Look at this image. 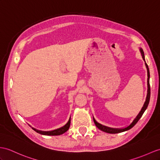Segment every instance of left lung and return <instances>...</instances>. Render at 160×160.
<instances>
[{"instance_id":"8db88e82","label":"left lung","mask_w":160,"mask_h":160,"mask_svg":"<svg viewBox=\"0 0 160 160\" xmlns=\"http://www.w3.org/2000/svg\"><path fill=\"white\" fill-rule=\"evenodd\" d=\"M140 52L141 53V55L142 57V59L144 60V61L145 62V55H144V52L142 48H140ZM145 66H146V68L147 70V97H146V100H145V102L143 104V107H142L141 111L139 112V113L138 114V115L136 117V118L133 120V122H132L129 126L124 128H109V127H107V126H105L102 125V124H100L99 123H98L95 120V119L93 118V122H94L95 125L96 126V127L98 128L99 130H102L104 132H107V133H109V134H117V133H119V132H125L127 131L128 130L131 129V128L134 126L135 124L138 122V120L141 119V118L142 117V114L144 113V112L145 111V110L147 109V108L148 107V104L149 103V100H150V95H151V89H150V84H149V78H150V73H149V67H148V65L147 64V63L145 62Z\"/></svg>"}]
</instances>
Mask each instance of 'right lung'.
I'll return each instance as SVG.
<instances>
[{
  "label": "right lung",
  "mask_w": 160,
  "mask_h": 160,
  "mask_svg": "<svg viewBox=\"0 0 160 160\" xmlns=\"http://www.w3.org/2000/svg\"><path fill=\"white\" fill-rule=\"evenodd\" d=\"M70 125H71V118H70L68 122L67 123V124H66V125H64V126H62V127H61L60 128H58V129L54 130H52V131H41V130H38L35 129V128H32L35 132H37V133H39V134H42V135L58 136V135H60V134H62L65 133V132L69 129Z\"/></svg>",
  "instance_id": "right-lung-1"
}]
</instances>
